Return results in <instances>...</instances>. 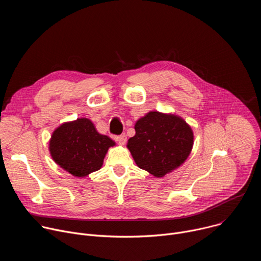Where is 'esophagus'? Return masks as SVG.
I'll use <instances>...</instances> for the list:
<instances>
[{
	"label": "esophagus",
	"mask_w": 261,
	"mask_h": 261,
	"mask_svg": "<svg viewBox=\"0 0 261 261\" xmlns=\"http://www.w3.org/2000/svg\"><path fill=\"white\" fill-rule=\"evenodd\" d=\"M115 139L119 142V144H121V145H124L125 143H126V141H127V136L125 135V134H122V135H119V136H116L115 137Z\"/></svg>",
	"instance_id": "obj_1"
}]
</instances>
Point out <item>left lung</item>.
I'll return each mask as SVG.
<instances>
[{
	"mask_svg": "<svg viewBox=\"0 0 261 261\" xmlns=\"http://www.w3.org/2000/svg\"><path fill=\"white\" fill-rule=\"evenodd\" d=\"M134 129L127 147L137 166L156 177L179 167L192 151L193 131L178 116L150 111Z\"/></svg>",
	"mask_w": 261,
	"mask_h": 261,
	"instance_id": "8db88e82",
	"label": "left lung"
}]
</instances>
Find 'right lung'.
I'll return each mask as SVG.
<instances>
[{
    "mask_svg": "<svg viewBox=\"0 0 261 261\" xmlns=\"http://www.w3.org/2000/svg\"><path fill=\"white\" fill-rule=\"evenodd\" d=\"M116 142L98 133L87 118L67 122L58 127L49 140L53 160L64 170L76 177H85L99 170L110 146Z\"/></svg>",
    "mask_w": 261,
    "mask_h": 261,
    "instance_id": "obj_1",
    "label": "right lung"
}]
</instances>
